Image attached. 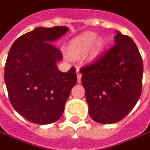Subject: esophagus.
I'll return each instance as SVG.
<instances>
[{"mask_svg":"<svg viewBox=\"0 0 150 150\" xmlns=\"http://www.w3.org/2000/svg\"><path fill=\"white\" fill-rule=\"evenodd\" d=\"M77 77H78V83H81V77H82V74L79 71H77Z\"/></svg>","mask_w":150,"mask_h":150,"instance_id":"1","label":"esophagus"}]
</instances>
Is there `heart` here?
Segmentation results:
<instances>
[{"mask_svg":"<svg viewBox=\"0 0 150 150\" xmlns=\"http://www.w3.org/2000/svg\"><path fill=\"white\" fill-rule=\"evenodd\" d=\"M94 33H84L72 39L68 44V52L73 57H82L85 55L92 47L91 57L98 55L104 48L102 39H96Z\"/></svg>","mask_w":150,"mask_h":150,"instance_id":"obj_1","label":"heart"}]
</instances>
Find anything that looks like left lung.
I'll use <instances>...</instances> for the list:
<instances>
[{
  "mask_svg": "<svg viewBox=\"0 0 150 150\" xmlns=\"http://www.w3.org/2000/svg\"><path fill=\"white\" fill-rule=\"evenodd\" d=\"M114 42L112 48L80 69L89 114L98 123L121 120L142 93L144 65L136 43L120 31Z\"/></svg>",
  "mask_w": 150,
  "mask_h": 150,
  "instance_id": "8db88e82",
  "label": "left lung"
}]
</instances>
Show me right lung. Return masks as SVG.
Instances as JSON below:
<instances>
[{
  "label": "right lung",
  "mask_w": 150,
  "mask_h": 150,
  "mask_svg": "<svg viewBox=\"0 0 150 150\" xmlns=\"http://www.w3.org/2000/svg\"><path fill=\"white\" fill-rule=\"evenodd\" d=\"M68 31L66 26L38 27L19 37L9 50L4 79L10 102L27 120L39 125L57 121L77 83L74 67L62 72V54L52 45Z\"/></svg>",
  "instance_id": "add662e5"
}]
</instances>
